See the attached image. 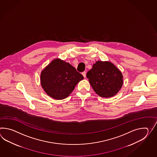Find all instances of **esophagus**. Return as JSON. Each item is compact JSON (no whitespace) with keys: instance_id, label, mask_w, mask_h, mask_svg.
I'll use <instances>...</instances> for the list:
<instances>
[{"instance_id":"34e87169","label":"esophagus","mask_w":157,"mask_h":157,"mask_svg":"<svg viewBox=\"0 0 157 157\" xmlns=\"http://www.w3.org/2000/svg\"><path fill=\"white\" fill-rule=\"evenodd\" d=\"M82 75H83V76L84 78H86V71H83V72L82 73Z\"/></svg>"}]
</instances>
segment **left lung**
<instances>
[{
    "label": "left lung",
    "instance_id": "left-lung-1",
    "mask_svg": "<svg viewBox=\"0 0 157 157\" xmlns=\"http://www.w3.org/2000/svg\"><path fill=\"white\" fill-rule=\"evenodd\" d=\"M87 78L92 88L102 98H111L122 88V73L110 61H98L87 73Z\"/></svg>",
    "mask_w": 157,
    "mask_h": 157
}]
</instances>
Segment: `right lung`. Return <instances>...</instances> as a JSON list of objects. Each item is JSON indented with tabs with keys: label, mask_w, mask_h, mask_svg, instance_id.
Returning a JSON list of instances; mask_svg holds the SVG:
<instances>
[{
	"label": "right lung",
	"mask_w": 157,
	"mask_h": 157,
	"mask_svg": "<svg viewBox=\"0 0 157 157\" xmlns=\"http://www.w3.org/2000/svg\"><path fill=\"white\" fill-rule=\"evenodd\" d=\"M84 77L69 63L53 59L42 70L40 83L45 93L56 100L67 98Z\"/></svg>",
	"instance_id": "1"
}]
</instances>
